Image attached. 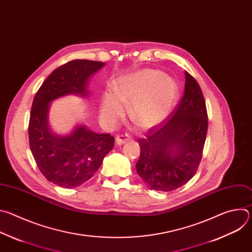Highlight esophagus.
Here are the masks:
<instances>
[{"label": "esophagus", "mask_w": 252, "mask_h": 252, "mask_svg": "<svg viewBox=\"0 0 252 252\" xmlns=\"http://www.w3.org/2000/svg\"><path fill=\"white\" fill-rule=\"evenodd\" d=\"M127 140H128V138L126 135L121 134V135L117 136L116 143H117V146H122V145H124V143H126Z\"/></svg>", "instance_id": "1"}]
</instances>
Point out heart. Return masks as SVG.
<instances>
[{
    "mask_svg": "<svg viewBox=\"0 0 252 252\" xmlns=\"http://www.w3.org/2000/svg\"><path fill=\"white\" fill-rule=\"evenodd\" d=\"M114 90L103 94L99 107L100 120L106 126H115L126 113L125 104L131 102V120L141 128H151L166 117L177 94L170 79L151 69L120 79Z\"/></svg>",
    "mask_w": 252,
    "mask_h": 252,
    "instance_id": "heart-1",
    "label": "heart"
}]
</instances>
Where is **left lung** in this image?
Segmentation results:
<instances>
[{
    "instance_id": "1",
    "label": "left lung",
    "mask_w": 252,
    "mask_h": 252,
    "mask_svg": "<svg viewBox=\"0 0 252 252\" xmlns=\"http://www.w3.org/2000/svg\"><path fill=\"white\" fill-rule=\"evenodd\" d=\"M185 93L162 124L138 138L136 172L150 189L170 191L196 173L207 133V111L199 85L185 73Z\"/></svg>"
}]
</instances>
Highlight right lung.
Segmentation results:
<instances>
[{"mask_svg": "<svg viewBox=\"0 0 252 252\" xmlns=\"http://www.w3.org/2000/svg\"><path fill=\"white\" fill-rule=\"evenodd\" d=\"M103 63L73 60L56 68L35 94L29 122L31 152L49 182L65 189L80 187L96 172L115 146L110 133H96L79 126L64 135L52 131L48 122L50 102L76 94L87 95V84Z\"/></svg>", "mask_w": 252, "mask_h": 252, "instance_id": "1", "label": "right lung"}]
</instances>
